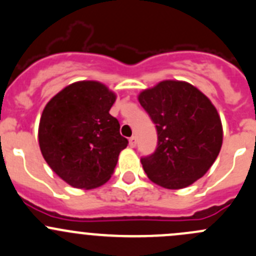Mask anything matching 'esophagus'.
<instances>
[{
	"mask_svg": "<svg viewBox=\"0 0 256 256\" xmlns=\"http://www.w3.org/2000/svg\"><path fill=\"white\" fill-rule=\"evenodd\" d=\"M136 136H132V138H129V146L130 148H136Z\"/></svg>",
	"mask_w": 256,
	"mask_h": 256,
	"instance_id": "obj_1",
	"label": "esophagus"
}]
</instances>
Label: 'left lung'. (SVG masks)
Returning <instances> with one entry per match:
<instances>
[{"mask_svg":"<svg viewBox=\"0 0 256 256\" xmlns=\"http://www.w3.org/2000/svg\"><path fill=\"white\" fill-rule=\"evenodd\" d=\"M158 132V146L142 158L148 178L168 190L192 185L210 170L223 143L217 110L185 81L164 80L138 96Z\"/></svg>","mask_w":256,"mask_h":256,"instance_id":"1","label":"left lung"}]
</instances>
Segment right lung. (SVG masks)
Listing matches in <instances>:
<instances>
[{
    "label": "right lung",
    "instance_id": "right-lung-1",
    "mask_svg": "<svg viewBox=\"0 0 256 256\" xmlns=\"http://www.w3.org/2000/svg\"><path fill=\"white\" fill-rule=\"evenodd\" d=\"M116 94L98 81H78L62 88L44 107L39 148L48 165L75 188L104 185L114 171L128 140L110 114Z\"/></svg>",
    "mask_w": 256,
    "mask_h": 256
}]
</instances>
